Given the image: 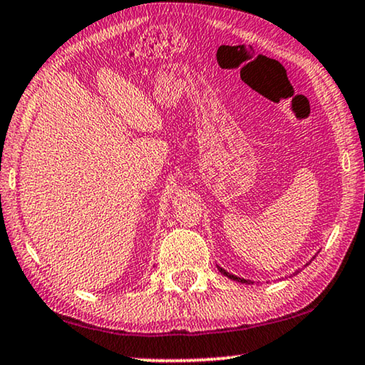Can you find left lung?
Masks as SVG:
<instances>
[{
  "label": "left lung",
  "mask_w": 365,
  "mask_h": 365,
  "mask_svg": "<svg viewBox=\"0 0 365 365\" xmlns=\"http://www.w3.org/2000/svg\"><path fill=\"white\" fill-rule=\"evenodd\" d=\"M218 271H220L223 276H227L228 279H232V280H237V282H241V284H251V280H246V279H241V277H237V276H233V274H228L225 269H222V267H218Z\"/></svg>",
  "instance_id": "8db88e82"
}]
</instances>
